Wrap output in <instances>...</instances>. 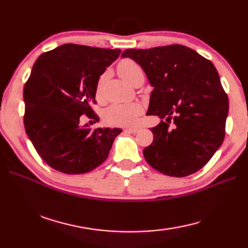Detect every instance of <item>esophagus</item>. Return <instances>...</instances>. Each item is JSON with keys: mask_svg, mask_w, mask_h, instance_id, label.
<instances>
[{"mask_svg": "<svg viewBox=\"0 0 248 248\" xmlns=\"http://www.w3.org/2000/svg\"><path fill=\"white\" fill-rule=\"evenodd\" d=\"M124 131L129 132V133H138L139 132V129L138 128H125Z\"/></svg>", "mask_w": 248, "mask_h": 248, "instance_id": "esophagus-1", "label": "esophagus"}]
</instances>
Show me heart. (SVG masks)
Wrapping results in <instances>:
<instances>
[{"instance_id": "b5f03b06", "label": "heart", "mask_w": 248, "mask_h": 248, "mask_svg": "<svg viewBox=\"0 0 248 248\" xmlns=\"http://www.w3.org/2000/svg\"><path fill=\"white\" fill-rule=\"evenodd\" d=\"M118 73L125 81L133 84L139 78L143 77V71L140 65L131 59H124L118 64ZM104 81L105 75L98 79L96 86V98L102 100L104 97ZM143 112V107L139 103L112 104L104 111V119L108 124L115 125H133L137 124L138 118Z\"/></svg>"}]
</instances>
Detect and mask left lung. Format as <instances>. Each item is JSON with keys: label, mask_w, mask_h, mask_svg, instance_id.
Returning <instances> with one entry per match:
<instances>
[{"label": "left lung", "mask_w": 248, "mask_h": 248, "mask_svg": "<svg viewBox=\"0 0 248 248\" xmlns=\"http://www.w3.org/2000/svg\"><path fill=\"white\" fill-rule=\"evenodd\" d=\"M121 57L136 61L154 87L146 115L165 119L151 129L146 162L173 177L202 169L224 140L229 112L228 95L212 62L182 45L127 49Z\"/></svg>", "instance_id": "obj_1"}]
</instances>
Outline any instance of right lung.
I'll list each match as a JSON object with an SVG mask.
<instances>
[{
  "label": "right lung",
  "instance_id": "add662e5",
  "mask_svg": "<svg viewBox=\"0 0 248 248\" xmlns=\"http://www.w3.org/2000/svg\"><path fill=\"white\" fill-rule=\"evenodd\" d=\"M120 49L65 44L37 59L24 86L25 130L40 157L53 170L85 174L106 161L119 128L79 125L94 118L99 77Z\"/></svg>",
  "mask_w": 248,
  "mask_h": 248
}]
</instances>
